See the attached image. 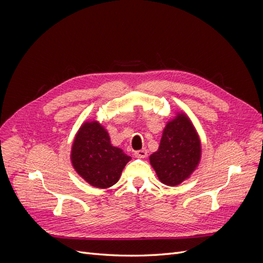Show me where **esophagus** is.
<instances>
[{
  "label": "esophagus",
  "mask_w": 263,
  "mask_h": 263,
  "mask_svg": "<svg viewBox=\"0 0 263 263\" xmlns=\"http://www.w3.org/2000/svg\"><path fill=\"white\" fill-rule=\"evenodd\" d=\"M135 156H136L137 158H140V159H144L148 156V153L146 149H141V150H137L136 153H135Z\"/></svg>",
  "instance_id": "obj_1"
}]
</instances>
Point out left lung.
Masks as SVG:
<instances>
[{
    "instance_id": "8db88e82",
    "label": "left lung",
    "mask_w": 263,
    "mask_h": 263,
    "mask_svg": "<svg viewBox=\"0 0 263 263\" xmlns=\"http://www.w3.org/2000/svg\"><path fill=\"white\" fill-rule=\"evenodd\" d=\"M202 146L189 116L178 112L166 123L158 150L149 157L158 179L169 186L191 177L201 161Z\"/></svg>"
}]
</instances>
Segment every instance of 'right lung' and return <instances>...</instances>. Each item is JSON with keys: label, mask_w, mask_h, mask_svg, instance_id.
Masks as SVG:
<instances>
[{"label": "right lung", "mask_w": 263, "mask_h": 263, "mask_svg": "<svg viewBox=\"0 0 263 263\" xmlns=\"http://www.w3.org/2000/svg\"><path fill=\"white\" fill-rule=\"evenodd\" d=\"M71 162L77 173L98 189L114 185L130 157L110 144L107 130L98 121L81 125L71 148Z\"/></svg>", "instance_id": "right-lung-1"}]
</instances>
